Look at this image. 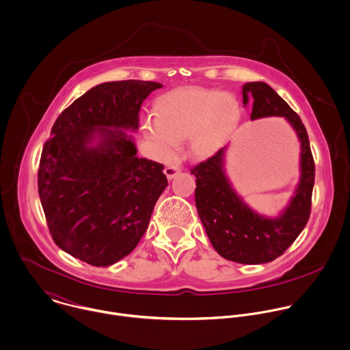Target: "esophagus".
<instances>
[{"instance_id": "obj_1", "label": "esophagus", "mask_w": 350, "mask_h": 350, "mask_svg": "<svg viewBox=\"0 0 350 350\" xmlns=\"http://www.w3.org/2000/svg\"><path fill=\"white\" fill-rule=\"evenodd\" d=\"M179 172H180V170H179L178 165H168V167L164 168V174H165L168 180H172Z\"/></svg>"}]
</instances>
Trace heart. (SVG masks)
Segmentation results:
<instances>
[{
	"mask_svg": "<svg viewBox=\"0 0 350 350\" xmlns=\"http://www.w3.org/2000/svg\"><path fill=\"white\" fill-rule=\"evenodd\" d=\"M241 105L231 93L186 88L171 92L157 103V116L145 120V135L159 154L170 156L178 139L187 138L189 150L198 159L213 156L235 131Z\"/></svg>",
	"mask_w": 350,
	"mask_h": 350,
	"instance_id": "heart-1",
	"label": "heart"
}]
</instances>
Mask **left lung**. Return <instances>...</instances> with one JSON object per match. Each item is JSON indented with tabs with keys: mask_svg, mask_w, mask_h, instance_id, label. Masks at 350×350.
Listing matches in <instances>:
<instances>
[{
	"mask_svg": "<svg viewBox=\"0 0 350 350\" xmlns=\"http://www.w3.org/2000/svg\"><path fill=\"white\" fill-rule=\"evenodd\" d=\"M243 104L253 101L250 119L280 116L299 141V179L287 205L276 216L254 211L234 189L226 171L228 145L191 168L197 178L196 206L215 250L241 264H264L279 257L301 234L310 213L314 163L299 116L264 82L242 86Z\"/></svg>",
	"mask_w": 350,
	"mask_h": 350,
	"instance_id": "left-lung-1",
	"label": "left lung"
}]
</instances>
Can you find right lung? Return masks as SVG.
<instances>
[{"mask_svg": "<svg viewBox=\"0 0 350 350\" xmlns=\"http://www.w3.org/2000/svg\"><path fill=\"white\" fill-rule=\"evenodd\" d=\"M161 83L105 82L57 118L45 144L38 193L56 245L94 267L130 254L168 186L164 167L137 156L142 103Z\"/></svg>", "mask_w": 350, "mask_h": 350, "instance_id": "right-lung-1", "label": "right lung"}]
</instances>
